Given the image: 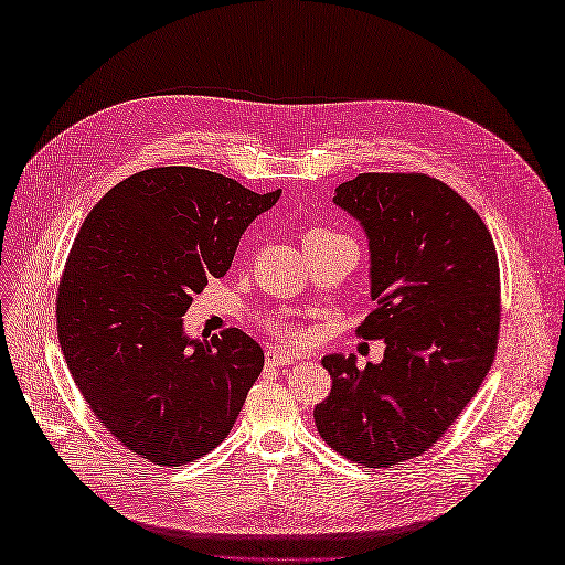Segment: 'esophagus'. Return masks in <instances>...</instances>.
<instances>
[{"mask_svg": "<svg viewBox=\"0 0 565 565\" xmlns=\"http://www.w3.org/2000/svg\"><path fill=\"white\" fill-rule=\"evenodd\" d=\"M295 361H297V355H295V353H285L282 349L270 347V349L266 351V365L278 367V365H292Z\"/></svg>", "mask_w": 565, "mask_h": 565, "instance_id": "34e87169", "label": "esophagus"}]
</instances>
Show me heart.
Here are the masks:
<instances>
[{
    "instance_id": "1",
    "label": "heart",
    "mask_w": 565,
    "mask_h": 565,
    "mask_svg": "<svg viewBox=\"0 0 565 565\" xmlns=\"http://www.w3.org/2000/svg\"><path fill=\"white\" fill-rule=\"evenodd\" d=\"M322 233H328V231H322V228H313V231H309V235H306V237L322 235ZM276 332H278V334H282V337H295V334H297V332H295L292 328H289V324H285V322H278V324H276Z\"/></svg>"
}]
</instances>
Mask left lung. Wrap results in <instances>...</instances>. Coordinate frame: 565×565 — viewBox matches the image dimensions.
<instances>
[{
	"instance_id": "8db88e82",
	"label": "left lung",
	"mask_w": 565,
	"mask_h": 565,
	"mask_svg": "<svg viewBox=\"0 0 565 565\" xmlns=\"http://www.w3.org/2000/svg\"><path fill=\"white\" fill-rule=\"evenodd\" d=\"M332 202L363 226L370 297L358 332L382 363L322 358L332 391L313 417L330 448L365 467L419 457L450 429L498 351V252L471 204L426 174H358Z\"/></svg>"
}]
</instances>
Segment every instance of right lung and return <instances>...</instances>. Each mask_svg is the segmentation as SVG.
<instances>
[{
	"mask_svg": "<svg viewBox=\"0 0 565 565\" xmlns=\"http://www.w3.org/2000/svg\"><path fill=\"white\" fill-rule=\"evenodd\" d=\"M280 193L158 167L110 188L79 228L56 299L61 351L98 422L152 465L216 448L262 374L249 334L193 339L183 316Z\"/></svg>",
	"mask_w": 565,
	"mask_h": 565,
	"instance_id": "right-lung-1",
	"label": "right lung"
}]
</instances>
